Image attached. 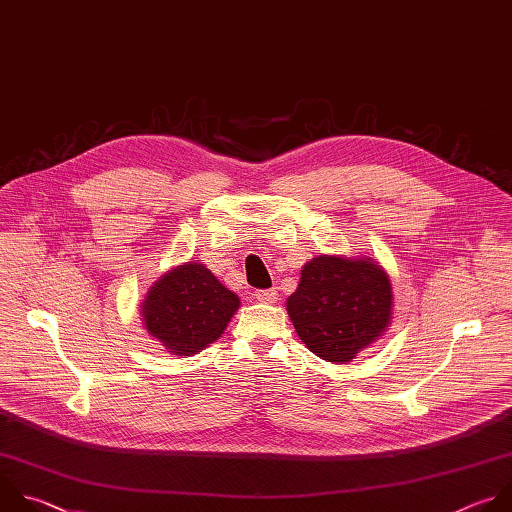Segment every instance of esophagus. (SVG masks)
I'll use <instances>...</instances> for the list:
<instances>
[{"instance_id":"obj_1","label":"esophagus","mask_w":512,"mask_h":512,"mask_svg":"<svg viewBox=\"0 0 512 512\" xmlns=\"http://www.w3.org/2000/svg\"><path fill=\"white\" fill-rule=\"evenodd\" d=\"M277 291L275 289H257L255 299L261 303H277Z\"/></svg>"}]
</instances>
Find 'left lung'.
<instances>
[{
  "label": "left lung",
  "instance_id": "obj_1",
  "mask_svg": "<svg viewBox=\"0 0 512 512\" xmlns=\"http://www.w3.org/2000/svg\"><path fill=\"white\" fill-rule=\"evenodd\" d=\"M392 303L390 279L374 259L317 255L303 265L287 313L309 352L346 364L388 329Z\"/></svg>",
  "mask_w": 512,
  "mask_h": 512
}]
</instances>
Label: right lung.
I'll list each match as a JSON object with an SVG mask.
<instances>
[{"label":"right lung","instance_id":"1","mask_svg":"<svg viewBox=\"0 0 512 512\" xmlns=\"http://www.w3.org/2000/svg\"><path fill=\"white\" fill-rule=\"evenodd\" d=\"M239 309L229 291L203 263L189 261L164 273L146 293V331L173 356H193L217 342Z\"/></svg>","mask_w":512,"mask_h":512}]
</instances>
